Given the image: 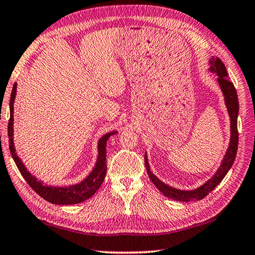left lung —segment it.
<instances>
[{
  "mask_svg": "<svg viewBox=\"0 0 255 255\" xmlns=\"http://www.w3.org/2000/svg\"><path fill=\"white\" fill-rule=\"evenodd\" d=\"M211 67L210 71L214 72L218 75V82L220 84V87L224 95V99H226V105L228 107L229 115L231 118V139L230 144H229L228 151L224 156V159L222 161V164L219 168L217 173L207 181L206 183L201 186L200 188L196 189V190L191 191H183L178 190L170 186H167L163 182H161L159 179L152 174L150 167H149L147 154H144V166H146L148 176L150 178V180L153 182L154 186L158 188V190H160L167 198L173 199L177 201H198L201 200L206 196H208L214 188H216L219 183H220L223 178L226 177L228 171L230 170L232 164L236 160L237 151H238V144H239V131H238V114H239V99L237 89L234 87L233 83L229 79V74L227 72L226 65L223 64L220 58L211 59L210 61Z\"/></svg>",
  "mask_w": 255,
  "mask_h": 255,
  "instance_id": "8db88e82",
  "label": "left lung"
}]
</instances>
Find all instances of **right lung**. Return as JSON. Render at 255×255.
I'll return each mask as SVG.
<instances>
[{
  "label": "right lung",
  "instance_id": "add662e5",
  "mask_svg": "<svg viewBox=\"0 0 255 255\" xmlns=\"http://www.w3.org/2000/svg\"><path fill=\"white\" fill-rule=\"evenodd\" d=\"M15 94H16V83L13 85V89L11 93V98H9V121L7 126V133L9 138V151H11L12 157L14 159L16 167L18 168L19 172L23 178L26 180L28 186L36 192L38 196H41L45 200L55 203V204H75L81 203L87 199L91 198L93 194L96 192L105 179V174L107 170V161H106V142L108 138L112 134L116 132H109L99 140L98 142V158L96 166H95L92 173L85 179L84 181L78 184L68 187H48L44 186L42 182L37 181V179L33 177L29 173L26 168L24 167L22 161L19 160L17 154L15 153L14 144H13V103L15 99Z\"/></svg>",
  "mask_w": 255,
  "mask_h": 255
}]
</instances>
